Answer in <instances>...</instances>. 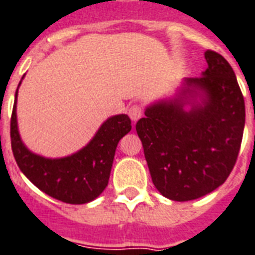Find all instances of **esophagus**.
I'll return each mask as SVG.
<instances>
[{"mask_svg": "<svg viewBox=\"0 0 255 255\" xmlns=\"http://www.w3.org/2000/svg\"><path fill=\"white\" fill-rule=\"evenodd\" d=\"M128 115H129V118H131L132 122H136V120L142 118L143 108L140 105H132L131 108L128 109Z\"/></svg>", "mask_w": 255, "mask_h": 255, "instance_id": "34e87169", "label": "esophagus"}]
</instances>
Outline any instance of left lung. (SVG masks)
Instances as JSON below:
<instances>
[{
	"mask_svg": "<svg viewBox=\"0 0 255 255\" xmlns=\"http://www.w3.org/2000/svg\"><path fill=\"white\" fill-rule=\"evenodd\" d=\"M208 67L173 101L148 107L136 123L152 182L161 195L189 201L208 195L233 171L245 128V100L233 67L223 56L205 51ZM201 90L203 106L186 113L190 94ZM193 97V96H192Z\"/></svg>",
	"mask_w": 255,
	"mask_h": 255,
	"instance_id": "8db88e82",
	"label": "left lung"
}]
</instances>
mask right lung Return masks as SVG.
Here are the masks:
<instances>
[{"label": "right lung", "instance_id": "1", "mask_svg": "<svg viewBox=\"0 0 255 255\" xmlns=\"http://www.w3.org/2000/svg\"><path fill=\"white\" fill-rule=\"evenodd\" d=\"M131 128V119L127 115L113 116L82 150L66 158L48 159L33 154L22 144L14 104L10 118L12 151L20 170L41 192L67 204H85L99 197L107 188L119 140Z\"/></svg>", "mask_w": 255, "mask_h": 255}]
</instances>
